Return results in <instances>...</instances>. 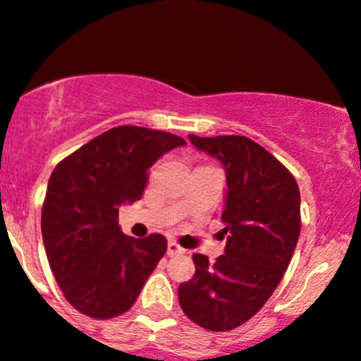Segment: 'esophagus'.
Here are the masks:
<instances>
[{
    "instance_id": "1",
    "label": "esophagus",
    "mask_w": 361,
    "mask_h": 361,
    "mask_svg": "<svg viewBox=\"0 0 361 361\" xmlns=\"http://www.w3.org/2000/svg\"><path fill=\"white\" fill-rule=\"evenodd\" d=\"M166 252H168V256H181V255H185V250L181 246H178L175 241H169Z\"/></svg>"
}]
</instances>
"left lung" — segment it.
<instances>
[{
    "mask_svg": "<svg viewBox=\"0 0 361 361\" xmlns=\"http://www.w3.org/2000/svg\"><path fill=\"white\" fill-rule=\"evenodd\" d=\"M188 139L226 171L221 219L227 241L214 264L205 255H193L197 270L178 287V299L198 326L229 331L267 304L287 271L300 234L299 185L279 159L244 135Z\"/></svg>",
    "mask_w": 361,
    "mask_h": 361,
    "instance_id": "obj_1",
    "label": "left lung"
}]
</instances>
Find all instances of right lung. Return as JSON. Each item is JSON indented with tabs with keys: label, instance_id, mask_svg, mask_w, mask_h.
<instances>
[{
	"label": "right lung",
	"instance_id": "1",
	"mask_svg": "<svg viewBox=\"0 0 361 361\" xmlns=\"http://www.w3.org/2000/svg\"><path fill=\"white\" fill-rule=\"evenodd\" d=\"M185 144L168 132L120 126L91 139L52 171L42 207L45 252L64 297L85 316L127 312L166 252L161 234H123L118 207L140 200L152 164Z\"/></svg>",
	"mask_w": 361,
	"mask_h": 361
}]
</instances>
